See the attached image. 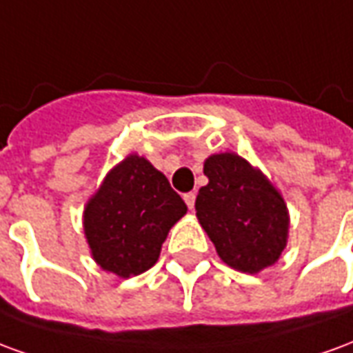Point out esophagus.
I'll list each match as a JSON object with an SVG mask.
<instances>
[{"label": "esophagus", "mask_w": 353, "mask_h": 353, "mask_svg": "<svg viewBox=\"0 0 353 353\" xmlns=\"http://www.w3.org/2000/svg\"><path fill=\"white\" fill-rule=\"evenodd\" d=\"M183 200H185V204L189 206V210H192V208H194V200H196V194H194V192H187V194L183 196Z\"/></svg>", "instance_id": "esophagus-1"}]
</instances>
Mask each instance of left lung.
<instances>
[{"mask_svg":"<svg viewBox=\"0 0 353 353\" xmlns=\"http://www.w3.org/2000/svg\"><path fill=\"white\" fill-rule=\"evenodd\" d=\"M204 176L208 185L200 187L194 208L223 263L245 274L272 266L289 234L281 192L259 168L229 151L210 154Z\"/></svg>","mask_w":353,"mask_h":353,"instance_id":"8db88e82","label":"left lung"}]
</instances>
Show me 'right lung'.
I'll use <instances>...</instances> for the list:
<instances>
[{
	"label": "right lung",
	"instance_id": "obj_1",
	"mask_svg": "<svg viewBox=\"0 0 353 353\" xmlns=\"http://www.w3.org/2000/svg\"><path fill=\"white\" fill-rule=\"evenodd\" d=\"M185 214L187 206L166 176L145 157L130 153L88 199L83 229L96 265L130 278L159 261L170 229Z\"/></svg>",
	"mask_w": 353,
	"mask_h": 353
}]
</instances>
